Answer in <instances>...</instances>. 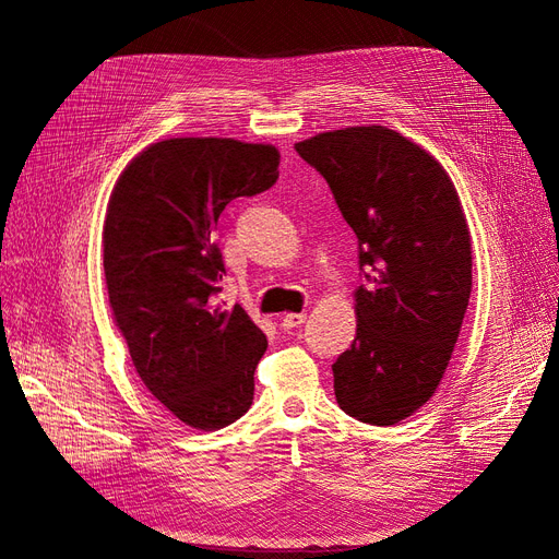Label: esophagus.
<instances>
[{"label":"esophagus","mask_w":559,"mask_h":559,"mask_svg":"<svg viewBox=\"0 0 559 559\" xmlns=\"http://www.w3.org/2000/svg\"><path fill=\"white\" fill-rule=\"evenodd\" d=\"M306 319H308V314L306 312H289V314H284L282 317V329H298L300 324H306Z\"/></svg>","instance_id":"34e87169"}]
</instances>
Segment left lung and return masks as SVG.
<instances>
[{
    "label": "left lung",
    "mask_w": 559,
    "mask_h": 559,
    "mask_svg": "<svg viewBox=\"0 0 559 559\" xmlns=\"http://www.w3.org/2000/svg\"><path fill=\"white\" fill-rule=\"evenodd\" d=\"M326 179L359 240L368 286L354 292L357 335L333 364L335 401L392 427L441 384L471 296V233L445 167L384 126L319 132L296 144Z\"/></svg>",
    "instance_id": "left-lung-1"
}]
</instances>
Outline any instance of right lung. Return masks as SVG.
I'll list each match as a JSON object with an SVG mask.
<instances>
[{
	"label": "right lung",
	"instance_id": "1",
	"mask_svg": "<svg viewBox=\"0 0 559 559\" xmlns=\"http://www.w3.org/2000/svg\"><path fill=\"white\" fill-rule=\"evenodd\" d=\"M280 151L230 138H170L134 156L109 195V302L144 386L186 427L216 431L253 399L265 333L214 302L226 275L212 228L230 200L267 191Z\"/></svg>",
	"mask_w": 559,
	"mask_h": 559
}]
</instances>
